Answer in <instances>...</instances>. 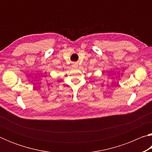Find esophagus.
Instances as JSON below:
<instances>
[{"instance_id": "1", "label": "esophagus", "mask_w": 152, "mask_h": 152, "mask_svg": "<svg viewBox=\"0 0 152 152\" xmlns=\"http://www.w3.org/2000/svg\"><path fill=\"white\" fill-rule=\"evenodd\" d=\"M75 66H77V65H76V64H75Z\"/></svg>"}]
</instances>
